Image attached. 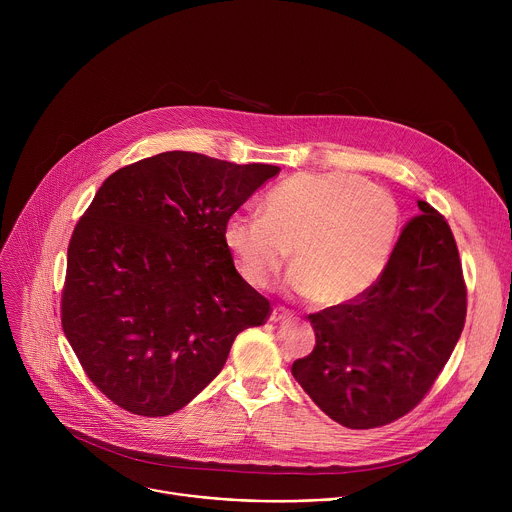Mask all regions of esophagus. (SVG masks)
I'll use <instances>...</instances> for the list:
<instances>
[{"label":"esophagus","mask_w":512,"mask_h":512,"mask_svg":"<svg viewBox=\"0 0 512 512\" xmlns=\"http://www.w3.org/2000/svg\"><path fill=\"white\" fill-rule=\"evenodd\" d=\"M289 318H291V314L287 310H283V308H273V312L269 316L271 322H281V320H289Z\"/></svg>","instance_id":"esophagus-1"}]
</instances>
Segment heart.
<instances>
[{
	"instance_id": "heart-1",
	"label": "heart",
	"mask_w": 512,
	"mask_h": 512,
	"mask_svg": "<svg viewBox=\"0 0 512 512\" xmlns=\"http://www.w3.org/2000/svg\"><path fill=\"white\" fill-rule=\"evenodd\" d=\"M397 229L399 208L381 186L348 172H302L267 192L263 214L229 216L223 239L253 287H267L294 247L291 289L336 308L381 279Z\"/></svg>"
}]
</instances>
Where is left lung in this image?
I'll return each instance as SVG.
<instances>
[{
	"label": "left lung",
	"mask_w": 512,
	"mask_h": 512,
	"mask_svg": "<svg viewBox=\"0 0 512 512\" xmlns=\"http://www.w3.org/2000/svg\"><path fill=\"white\" fill-rule=\"evenodd\" d=\"M381 279L310 314L314 350L291 367L336 423L373 429L407 415L444 371L466 322V281L444 214L419 200Z\"/></svg>",
	"instance_id": "left-lung-1"
}]
</instances>
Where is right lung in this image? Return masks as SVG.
<instances>
[{
	"mask_svg": "<svg viewBox=\"0 0 512 512\" xmlns=\"http://www.w3.org/2000/svg\"><path fill=\"white\" fill-rule=\"evenodd\" d=\"M279 168L164 152L113 172L68 243L60 320L91 383L166 417L218 373L269 300L235 269L227 218Z\"/></svg>",
	"mask_w": 512,
	"mask_h": 512,
	"instance_id": "1",
	"label": "right lung"
}]
</instances>
